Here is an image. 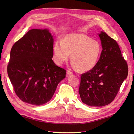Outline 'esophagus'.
I'll use <instances>...</instances> for the list:
<instances>
[{"mask_svg": "<svg viewBox=\"0 0 134 134\" xmlns=\"http://www.w3.org/2000/svg\"><path fill=\"white\" fill-rule=\"evenodd\" d=\"M67 75H72V72L71 71H70L69 70L67 71Z\"/></svg>", "mask_w": 134, "mask_h": 134, "instance_id": "esophagus-1", "label": "esophagus"}]
</instances>
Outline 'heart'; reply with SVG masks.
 Here are the masks:
<instances>
[{
	"label": "heart",
	"mask_w": 134,
	"mask_h": 134,
	"mask_svg": "<svg viewBox=\"0 0 134 134\" xmlns=\"http://www.w3.org/2000/svg\"><path fill=\"white\" fill-rule=\"evenodd\" d=\"M102 51L100 43L82 34H70L62 41L55 42L53 48V60L60 65L71 55L72 65L79 71H87L96 66Z\"/></svg>",
	"instance_id": "obj_1"
}]
</instances>
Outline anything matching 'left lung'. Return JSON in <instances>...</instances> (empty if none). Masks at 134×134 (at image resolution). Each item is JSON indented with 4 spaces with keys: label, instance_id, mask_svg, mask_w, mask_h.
I'll return each mask as SVG.
<instances>
[{
    "label": "left lung",
    "instance_id": "8db88e82",
    "mask_svg": "<svg viewBox=\"0 0 134 134\" xmlns=\"http://www.w3.org/2000/svg\"><path fill=\"white\" fill-rule=\"evenodd\" d=\"M102 50L96 66L81 75L79 93L90 107H104L114 100L129 69L118 42L107 34L99 35Z\"/></svg>",
    "mask_w": 134,
    "mask_h": 134
}]
</instances>
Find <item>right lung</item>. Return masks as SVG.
<instances>
[{
    "instance_id": "obj_1",
    "label": "right lung",
    "mask_w": 134,
    "mask_h": 134,
    "mask_svg": "<svg viewBox=\"0 0 134 134\" xmlns=\"http://www.w3.org/2000/svg\"><path fill=\"white\" fill-rule=\"evenodd\" d=\"M53 39L47 29H31L11 48L7 73L23 102L41 105L51 100L66 71L54 63Z\"/></svg>"
}]
</instances>
